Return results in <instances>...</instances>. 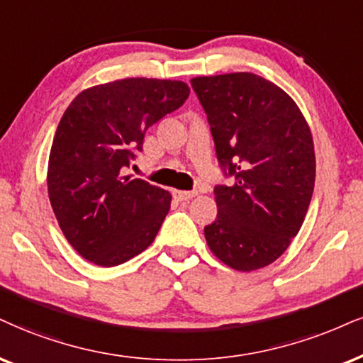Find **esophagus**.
Instances as JSON below:
<instances>
[{"label": "esophagus", "mask_w": 363, "mask_h": 363, "mask_svg": "<svg viewBox=\"0 0 363 363\" xmlns=\"http://www.w3.org/2000/svg\"><path fill=\"white\" fill-rule=\"evenodd\" d=\"M196 195V191H185V190H173V196L177 200H180V202H183V200H190L194 199V196Z\"/></svg>", "instance_id": "34e87169"}]
</instances>
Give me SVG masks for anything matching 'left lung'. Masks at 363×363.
Returning a JSON list of instances; mask_svg holds the SVG:
<instances>
[{
  "instance_id": "obj_1",
  "label": "left lung",
  "mask_w": 363,
  "mask_h": 363,
  "mask_svg": "<svg viewBox=\"0 0 363 363\" xmlns=\"http://www.w3.org/2000/svg\"><path fill=\"white\" fill-rule=\"evenodd\" d=\"M222 168L217 218L203 229L218 261L235 271L269 266L301 229L316 160L311 129L289 94L250 72L194 77Z\"/></svg>"
}]
</instances>
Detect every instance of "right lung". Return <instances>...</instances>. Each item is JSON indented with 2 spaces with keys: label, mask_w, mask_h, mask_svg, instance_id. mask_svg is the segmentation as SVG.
<instances>
[{
  "label": "right lung",
  "mask_w": 363,
  "mask_h": 363,
  "mask_svg": "<svg viewBox=\"0 0 363 363\" xmlns=\"http://www.w3.org/2000/svg\"><path fill=\"white\" fill-rule=\"evenodd\" d=\"M189 94L182 80L121 79L84 89L62 116L48 156V199L65 239L96 266H118L153 244L172 195L124 169L147 129Z\"/></svg>",
  "instance_id": "obj_1"
}]
</instances>
